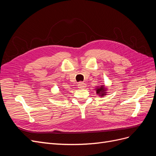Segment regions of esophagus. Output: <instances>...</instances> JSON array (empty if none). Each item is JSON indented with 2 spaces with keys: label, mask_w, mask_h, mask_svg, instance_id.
<instances>
[{
  "label": "esophagus",
  "mask_w": 156,
  "mask_h": 156,
  "mask_svg": "<svg viewBox=\"0 0 156 156\" xmlns=\"http://www.w3.org/2000/svg\"><path fill=\"white\" fill-rule=\"evenodd\" d=\"M78 88L82 89V88H84L85 87H86V84H85L84 82H79L78 83Z\"/></svg>",
  "instance_id": "obj_1"
}]
</instances>
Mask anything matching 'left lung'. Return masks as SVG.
<instances>
[{"label":"left lung","mask_w":156,"mask_h":156,"mask_svg":"<svg viewBox=\"0 0 156 156\" xmlns=\"http://www.w3.org/2000/svg\"><path fill=\"white\" fill-rule=\"evenodd\" d=\"M97 94H98L99 95H100V96H104V94H105V89H104V87L103 86H101V87H98V88H97Z\"/></svg>","instance_id":"left-lung-1"}]
</instances>
